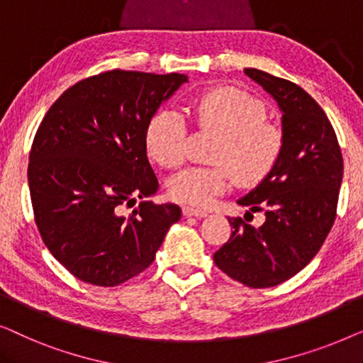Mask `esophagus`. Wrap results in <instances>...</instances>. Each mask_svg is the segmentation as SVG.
Wrapping results in <instances>:
<instances>
[{"label":"esophagus","mask_w":363,"mask_h":363,"mask_svg":"<svg viewBox=\"0 0 363 363\" xmlns=\"http://www.w3.org/2000/svg\"><path fill=\"white\" fill-rule=\"evenodd\" d=\"M182 213H183V216H186V218H190V216L205 218V216H208L206 211L196 210V208H190V206H183V208H182Z\"/></svg>","instance_id":"esophagus-1"}]
</instances>
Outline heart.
Returning <instances> with one entry per match:
<instances>
[{"label":"heart","mask_w":363,"mask_h":363,"mask_svg":"<svg viewBox=\"0 0 363 363\" xmlns=\"http://www.w3.org/2000/svg\"><path fill=\"white\" fill-rule=\"evenodd\" d=\"M203 128L221 133L213 152L215 167H188L168 180V193L185 205L206 208L242 183H257L279 162L284 135L266 122V107L238 87H218L206 92L196 106ZM148 155L165 168L180 167L186 158L188 121L180 108L165 106L153 113L145 130Z\"/></svg>","instance_id":"heart-1"}]
</instances>
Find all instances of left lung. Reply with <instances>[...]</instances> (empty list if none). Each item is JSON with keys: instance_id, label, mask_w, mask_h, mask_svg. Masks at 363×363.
Returning a JSON list of instances; mask_svg holds the SVG:
<instances>
[{"instance_id": "8db88e82", "label": "left lung", "mask_w": 363, "mask_h": 363, "mask_svg": "<svg viewBox=\"0 0 363 363\" xmlns=\"http://www.w3.org/2000/svg\"><path fill=\"white\" fill-rule=\"evenodd\" d=\"M245 74L279 106L284 148L274 170L238 200L264 211L266 221L255 228L228 218L231 236L213 259L231 279L262 289L297 274L319 252L335 221L344 160L334 127L304 89L259 69Z\"/></svg>"}]
</instances>
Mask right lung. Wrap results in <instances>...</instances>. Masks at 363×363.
I'll return each mask as SVG.
<instances>
[{
	"mask_svg": "<svg viewBox=\"0 0 363 363\" xmlns=\"http://www.w3.org/2000/svg\"><path fill=\"white\" fill-rule=\"evenodd\" d=\"M188 77L138 71L101 72L52 104L29 152L34 221L51 255L77 279L122 284L155 259L177 205L147 198L158 180L147 158L153 113ZM141 203L130 216L123 206Z\"/></svg>",
	"mask_w": 363,
	"mask_h": 363,
	"instance_id": "1",
	"label": "right lung"
}]
</instances>
